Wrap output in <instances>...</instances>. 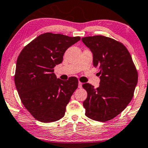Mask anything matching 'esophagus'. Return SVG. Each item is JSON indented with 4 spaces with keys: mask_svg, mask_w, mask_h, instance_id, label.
I'll return each mask as SVG.
<instances>
[{
    "mask_svg": "<svg viewBox=\"0 0 148 148\" xmlns=\"http://www.w3.org/2000/svg\"><path fill=\"white\" fill-rule=\"evenodd\" d=\"M82 83H81V82H80V81H79V86H78V87H79V88H82Z\"/></svg>",
    "mask_w": 148,
    "mask_h": 148,
    "instance_id": "1",
    "label": "esophagus"
}]
</instances>
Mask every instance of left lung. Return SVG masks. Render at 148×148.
I'll return each mask as SVG.
<instances>
[{
  "instance_id": "8db88e82",
  "label": "left lung",
  "mask_w": 148,
  "mask_h": 148,
  "mask_svg": "<svg viewBox=\"0 0 148 148\" xmlns=\"http://www.w3.org/2000/svg\"><path fill=\"white\" fill-rule=\"evenodd\" d=\"M99 69V86L84 84L88 97L83 103L86 115L106 122L120 114L130 103L138 83V72L130 52L121 42L103 35L83 37Z\"/></svg>"
}]
</instances>
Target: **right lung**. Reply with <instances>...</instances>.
Listing matches in <instances>:
<instances>
[{
    "mask_svg": "<svg viewBox=\"0 0 148 148\" xmlns=\"http://www.w3.org/2000/svg\"><path fill=\"white\" fill-rule=\"evenodd\" d=\"M80 40V37L46 33L18 55L15 86L23 106L38 121L52 123L64 117L79 81L76 77L57 79L53 68L62 62L65 51Z\"/></svg>",
    "mask_w": 148,
    "mask_h": 148,
    "instance_id": "1",
    "label": "right lung"
}]
</instances>
